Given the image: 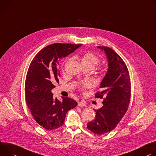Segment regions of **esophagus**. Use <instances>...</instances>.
<instances>
[{
	"mask_svg": "<svg viewBox=\"0 0 156 156\" xmlns=\"http://www.w3.org/2000/svg\"><path fill=\"white\" fill-rule=\"evenodd\" d=\"M78 106L79 107H85L86 105L84 102L79 101V102H78Z\"/></svg>",
	"mask_w": 156,
	"mask_h": 156,
	"instance_id": "1",
	"label": "esophagus"
}]
</instances>
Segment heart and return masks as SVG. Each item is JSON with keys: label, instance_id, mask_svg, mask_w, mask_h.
<instances>
[{"label": "heart", "instance_id": "1", "mask_svg": "<svg viewBox=\"0 0 156 156\" xmlns=\"http://www.w3.org/2000/svg\"><path fill=\"white\" fill-rule=\"evenodd\" d=\"M81 64L83 67H90L92 69L98 64L100 59L97 56L92 53H86L82 55L80 58ZM83 85L86 87H89L91 85L90 82H86L83 83Z\"/></svg>", "mask_w": 156, "mask_h": 156}]
</instances>
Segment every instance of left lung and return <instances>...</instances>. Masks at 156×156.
I'll list each match as a JSON object with an SVG mask.
<instances>
[{
	"label": "left lung",
	"instance_id": "8db88e82",
	"mask_svg": "<svg viewBox=\"0 0 156 156\" xmlns=\"http://www.w3.org/2000/svg\"><path fill=\"white\" fill-rule=\"evenodd\" d=\"M104 51L108 62V70L100 85V92L95 97L105 98L103 106L96 112L95 118L87 123V128L100 135L115 129L127 112L131 85L129 73L125 62L110 48L97 46Z\"/></svg>",
	"mask_w": 156,
	"mask_h": 156
}]
</instances>
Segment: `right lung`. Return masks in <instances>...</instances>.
Returning <instances> with one entry per match:
<instances>
[{"mask_svg":"<svg viewBox=\"0 0 156 156\" xmlns=\"http://www.w3.org/2000/svg\"><path fill=\"white\" fill-rule=\"evenodd\" d=\"M81 46L52 44L42 49L30 65L25 86L26 103L34 119L47 130L61 127L67 112L77 105L76 101L69 97H62V101L55 98L51 90L59 81L60 59Z\"/></svg>","mask_w":156,"mask_h":156,"instance_id":"right-lung-1","label":"right lung"}]
</instances>
